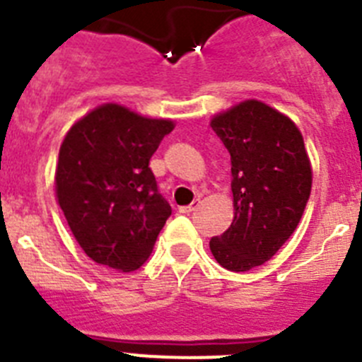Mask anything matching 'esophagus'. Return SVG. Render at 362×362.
<instances>
[{"label":"esophagus","mask_w":362,"mask_h":362,"mask_svg":"<svg viewBox=\"0 0 362 362\" xmlns=\"http://www.w3.org/2000/svg\"><path fill=\"white\" fill-rule=\"evenodd\" d=\"M197 206H199V199H196L192 204H188V206H181V209H179V212H181V214H192L194 210L197 209Z\"/></svg>","instance_id":"34e87169"}]
</instances>
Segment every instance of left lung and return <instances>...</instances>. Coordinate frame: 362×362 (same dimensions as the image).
<instances>
[{"mask_svg": "<svg viewBox=\"0 0 362 362\" xmlns=\"http://www.w3.org/2000/svg\"><path fill=\"white\" fill-rule=\"evenodd\" d=\"M212 130L230 153L235 214L210 250L226 270H252L299 225L312 190L308 153L293 121L255 99L214 117Z\"/></svg>", "mask_w": 362, "mask_h": 362, "instance_id": "1", "label": "left lung"}]
</instances>
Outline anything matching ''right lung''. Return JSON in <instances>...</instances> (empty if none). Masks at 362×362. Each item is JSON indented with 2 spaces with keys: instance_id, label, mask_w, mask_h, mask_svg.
Wrapping results in <instances>:
<instances>
[{
  "instance_id": "1",
  "label": "right lung",
  "mask_w": 362,
  "mask_h": 362,
  "mask_svg": "<svg viewBox=\"0 0 362 362\" xmlns=\"http://www.w3.org/2000/svg\"><path fill=\"white\" fill-rule=\"evenodd\" d=\"M174 123L103 105L69 130L56 168L57 201L74 238L99 264L137 270L170 217L150 158Z\"/></svg>"
}]
</instances>
